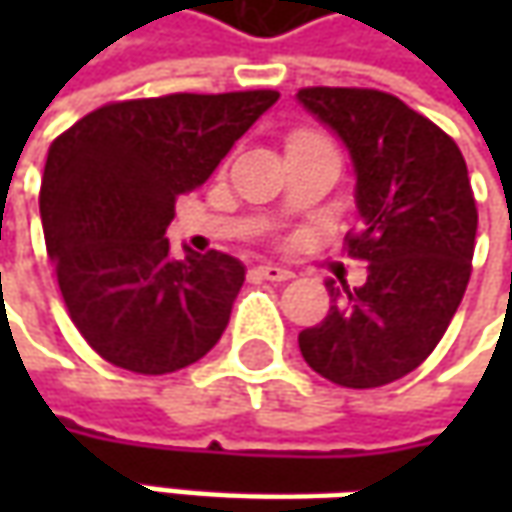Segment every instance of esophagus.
<instances>
[{
    "mask_svg": "<svg viewBox=\"0 0 512 512\" xmlns=\"http://www.w3.org/2000/svg\"><path fill=\"white\" fill-rule=\"evenodd\" d=\"M256 270H259L262 279H270V282H287V279H293V270H287L282 265H270V262L259 265Z\"/></svg>",
    "mask_w": 512,
    "mask_h": 512,
    "instance_id": "34e87169",
    "label": "esophagus"
}]
</instances>
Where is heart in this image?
I'll return each mask as SVG.
<instances>
[{
    "instance_id": "1",
    "label": "heart",
    "mask_w": 512,
    "mask_h": 512,
    "mask_svg": "<svg viewBox=\"0 0 512 512\" xmlns=\"http://www.w3.org/2000/svg\"><path fill=\"white\" fill-rule=\"evenodd\" d=\"M293 139H313V136H307V133H296ZM293 139H290V142H293Z\"/></svg>"
}]
</instances>
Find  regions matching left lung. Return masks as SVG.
I'll return each mask as SVG.
<instances>
[{
    "label": "left lung",
    "mask_w": 512,
    "mask_h": 512,
    "mask_svg": "<svg viewBox=\"0 0 512 512\" xmlns=\"http://www.w3.org/2000/svg\"><path fill=\"white\" fill-rule=\"evenodd\" d=\"M299 105L350 153L367 262L362 287L327 279L330 313L299 333L305 362L342 387H382L433 353L462 302L476 247V199L462 150L402 99L359 88H305Z\"/></svg>",
    "instance_id": "1"
}]
</instances>
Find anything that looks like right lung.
<instances>
[{
	"label": "right lung",
	"mask_w": 512,
	"mask_h": 512,
	"mask_svg": "<svg viewBox=\"0 0 512 512\" xmlns=\"http://www.w3.org/2000/svg\"><path fill=\"white\" fill-rule=\"evenodd\" d=\"M276 90L113 102L48 150L39 213L73 325L110 364L162 376L222 339L245 265L165 239L176 196L202 187Z\"/></svg>",
	"instance_id": "right-lung-1"
}]
</instances>
